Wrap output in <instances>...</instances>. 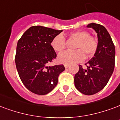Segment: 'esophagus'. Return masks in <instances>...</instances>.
Segmentation results:
<instances>
[{
	"label": "esophagus",
	"mask_w": 120,
	"mask_h": 120,
	"mask_svg": "<svg viewBox=\"0 0 120 120\" xmlns=\"http://www.w3.org/2000/svg\"><path fill=\"white\" fill-rule=\"evenodd\" d=\"M69 64H64V67H65V69L68 68V67H69Z\"/></svg>",
	"instance_id": "esophagus-1"
}]
</instances>
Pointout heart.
<instances>
[{"label":"heart","instance_id":"1","mask_svg":"<svg viewBox=\"0 0 120 120\" xmlns=\"http://www.w3.org/2000/svg\"><path fill=\"white\" fill-rule=\"evenodd\" d=\"M69 38L77 41L74 48L76 51H66L60 53L58 60L60 63H76L85 60L86 55L91 58L96 54L98 47V39L90 35L89 32L79 30L69 34ZM51 46L55 51L62 52L67 47L65 39L62 34L56 35L51 42Z\"/></svg>","mask_w":120,"mask_h":120}]
</instances>
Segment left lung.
I'll list each match as a JSON object with an SVG mask.
<instances>
[{
    "label": "left lung",
    "instance_id": "obj_1",
    "mask_svg": "<svg viewBox=\"0 0 120 120\" xmlns=\"http://www.w3.org/2000/svg\"><path fill=\"white\" fill-rule=\"evenodd\" d=\"M97 33L98 47L96 54L86 64V69L79 65L74 76V85L81 93L91 95L100 92L107 85L114 69L115 47L106 28L100 24H88Z\"/></svg>",
    "mask_w": 120,
    "mask_h": 120
}]
</instances>
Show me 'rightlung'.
<instances>
[{"instance_id": "right-lung-1", "label": "right lung", "mask_w": 120, "mask_h": 120, "mask_svg": "<svg viewBox=\"0 0 120 120\" xmlns=\"http://www.w3.org/2000/svg\"><path fill=\"white\" fill-rule=\"evenodd\" d=\"M62 30L42 26H32L18 40L15 63L20 79L30 92L46 95L58 83L64 65L47 67L56 57L51 41Z\"/></svg>"}]
</instances>
